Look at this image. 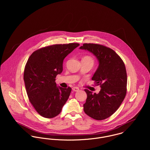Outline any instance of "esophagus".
<instances>
[{
    "label": "esophagus",
    "mask_w": 150,
    "mask_h": 150,
    "mask_svg": "<svg viewBox=\"0 0 150 150\" xmlns=\"http://www.w3.org/2000/svg\"><path fill=\"white\" fill-rule=\"evenodd\" d=\"M72 90L73 91H75V92H78L79 91V88L78 87H76V86H74L73 88H72Z\"/></svg>",
    "instance_id": "34e87169"
}]
</instances>
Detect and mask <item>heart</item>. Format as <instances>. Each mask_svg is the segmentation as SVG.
<instances>
[{"mask_svg": "<svg viewBox=\"0 0 150 150\" xmlns=\"http://www.w3.org/2000/svg\"><path fill=\"white\" fill-rule=\"evenodd\" d=\"M83 59H86V60H87V61H91V62H92L93 63V58H92V57H89V56H86V57H84Z\"/></svg>", "mask_w": 150, "mask_h": 150, "instance_id": "b5f03b06", "label": "heart"}]
</instances>
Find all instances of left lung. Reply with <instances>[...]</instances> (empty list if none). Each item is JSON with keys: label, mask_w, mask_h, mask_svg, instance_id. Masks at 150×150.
Masks as SVG:
<instances>
[{"label": "left lung", "mask_w": 150, "mask_h": 150, "mask_svg": "<svg viewBox=\"0 0 150 150\" xmlns=\"http://www.w3.org/2000/svg\"><path fill=\"white\" fill-rule=\"evenodd\" d=\"M80 48L88 50L98 59L99 64L92 80L101 88L98 94L85 89L87 98L84 111L93 119L105 120L117 110L126 96L125 66L114 50L105 45L85 43Z\"/></svg>", "instance_id": "obj_1"}]
</instances>
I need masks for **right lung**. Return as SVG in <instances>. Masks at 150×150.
<instances>
[{"label": "right lung", "mask_w": 150, "mask_h": 150, "mask_svg": "<svg viewBox=\"0 0 150 150\" xmlns=\"http://www.w3.org/2000/svg\"><path fill=\"white\" fill-rule=\"evenodd\" d=\"M80 44H54L39 49L29 57L23 80L29 100L43 117L58 115L67 100L71 88L57 86L56 76L63 70L65 57Z\"/></svg>", "instance_id": "add662e5"}]
</instances>
